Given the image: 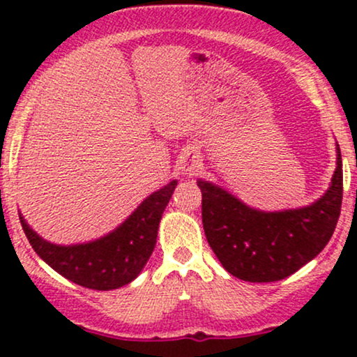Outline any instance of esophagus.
<instances>
[{"label": "esophagus", "instance_id": "1", "mask_svg": "<svg viewBox=\"0 0 357 357\" xmlns=\"http://www.w3.org/2000/svg\"><path fill=\"white\" fill-rule=\"evenodd\" d=\"M196 167H198V162H196V159H190V161L186 162V167H184V171H186V174H195Z\"/></svg>", "mask_w": 357, "mask_h": 357}]
</instances>
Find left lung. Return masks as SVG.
<instances>
[{"mask_svg": "<svg viewBox=\"0 0 357 357\" xmlns=\"http://www.w3.org/2000/svg\"><path fill=\"white\" fill-rule=\"evenodd\" d=\"M208 243L227 272L245 282L292 275L322 252L341 215L342 159L321 199L298 210L264 213L248 208L215 184L198 181Z\"/></svg>", "mask_w": 357, "mask_h": 357, "instance_id": "obj_1", "label": "left lung"}]
</instances>
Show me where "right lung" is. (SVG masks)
<instances>
[{"label":"right lung","instance_id":"1","mask_svg":"<svg viewBox=\"0 0 357 357\" xmlns=\"http://www.w3.org/2000/svg\"><path fill=\"white\" fill-rule=\"evenodd\" d=\"M178 181L153 192L117 230L84 245L60 247L40 238L20 216L24 235L53 270L73 284L93 290H112L132 282L155 247L159 221Z\"/></svg>","mask_w":357,"mask_h":357}]
</instances>
